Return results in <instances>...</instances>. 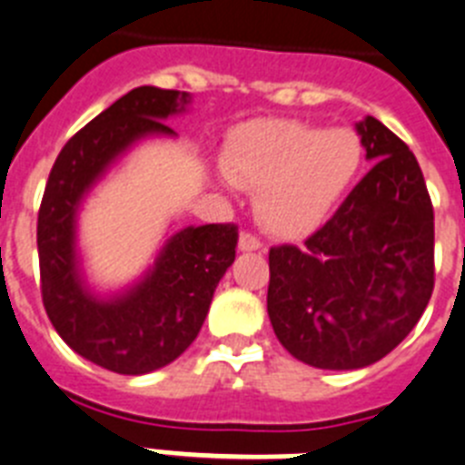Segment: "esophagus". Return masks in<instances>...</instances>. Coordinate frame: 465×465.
<instances>
[{
  "label": "esophagus",
  "mask_w": 465,
  "mask_h": 465,
  "mask_svg": "<svg viewBox=\"0 0 465 465\" xmlns=\"http://www.w3.org/2000/svg\"><path fill=\"white\" fill-rule=\"evenodd\" d=\"M262 248H264V243H262L255 233L243 232L241 233V238H238V250H243V252H252V250H262Z\"/></svg>",
  "instance_id": "1"
}]
</instances>
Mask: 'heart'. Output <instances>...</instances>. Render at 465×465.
Instances as JSON below:
<instances>
[{"mask_svg":"<svg viewBox=\"0 0 465 465\" xmlns=\"http://www.w3.org/2000/svg\"><path fill=\"white\" fill-rule=\"evenodd\" d=\"M365 144L353 128L250 121L233 133L224 183L257 192V217L282 238H304L332 215L361 177Z\"/></svg>","mask_w":465,"mask_h":465,"instance_id":"obj_1","label":"heart"}]
</instances>
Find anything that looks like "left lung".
Returning a JSON list of instances; mask_svg holds the SVG:
<instances>
[{
	"mask_svg": "<svg viewBox=\"0 0 465 465\" xmlns=\"http://www.w3.org/2000/svg\"><path fill=\"white\" fill-rule=\"evenodd\" d=\"M372 171L304 245L269 250L266 311L297 361L361 370L417 325L433 294V203L417 156L381 121L355 124Z\"/></svg>",
	"mask_w": 465,
	"mask_h": 465,
	"instance_id": "1",
	"label": "left lung"
}]
</instances>
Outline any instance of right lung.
<instances>
[{
	"label": "right lung",
	"instance_id": "1",
	"mask_svg": "<svg viewBox=\"0 0 465 465\" xmlns=\"http://www.w3.org/2000/svg\"><path fill=\"white\" fill-rule=\"evenodd\" d=\"M189 93L140 86L70 137L55 159L37 220L42 300L72 351L116 374H147L189 349L236 257V224L184 227L133 288L98 297L76 255V213L110 165L149 135H175L163 121L184 112Z\"/></svg>",
	"mask_w": 465,
	"mask_h": 465
}]
</instances>
